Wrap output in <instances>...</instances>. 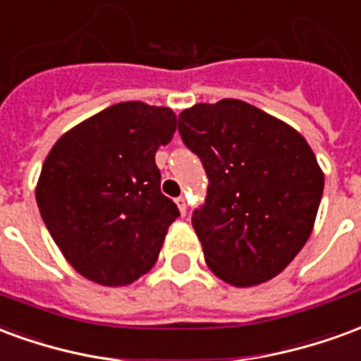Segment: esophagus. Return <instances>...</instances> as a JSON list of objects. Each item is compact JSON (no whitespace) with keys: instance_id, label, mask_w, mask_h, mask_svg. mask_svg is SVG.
Listing matches in <instances>:
<instances>
[{"instance_id":"1","label":"esophagus","mask_w":361,"mask_h":361,"mask_svg":"<svg viewBox=\"0 0 361 361\" xmlns=\"http://www.w3.org/2000/svg\"><path fill=\"white\" fill-rule=\"evenodd\" d=\"M176 204H178V209H180L181 214H185V211H188V203H185V197H178V199H176Z\"/></svg>"}]
</instances>
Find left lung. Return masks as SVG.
<instances>
[{"instance_id":"left-lung-1","label":"left lung","mask_w":361,"mask_h":361,"mask_svg":"<svg viewBox=\"0 0 361 361\" xmlns=\"http://www.w3.org/2000/svg\"><path fill=\"white\" fill-rule=\"evenodd\" d=\"M178 129L209 178L191 216L209 269L238 288L274 279L307 242L323 197L325 176L307 141L234 98L183 110Z\"/></svg>"}]
</instances>
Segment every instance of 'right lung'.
<instances>
[{"label": "right lung", "instance_id": "add662e5", "mask_svg": "<svg viewBox=\"0 0 361 361\" xmlns=\"http://www.w3.org/2000/svg\"><path fill=\"white\" fill-rule=\"evenodd\" d=\"M176 133L164 106L119 102L69 129L36 183L44 224L75 271L102 286L149 272L180 211L160 191L154 154Z\"/></svg>", "mask_w": 361, "mask_h": 361}]
</instances>
